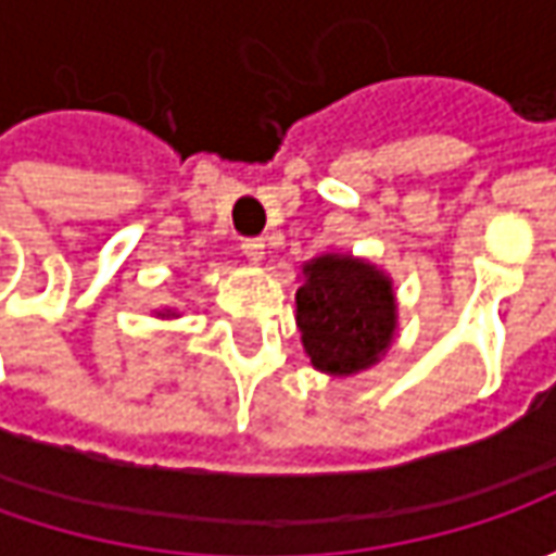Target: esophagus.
Returning a JSON list of instances; mask_svg holds the SVG:
<instances>
[{"instance_id": "34e87169", "label": "esophagus", "mask_w": 556, "mask_h": 556, "mask_svg": "<svg viewBox=\"0 0 556 556\" xmlns=\"http://www.w3.org/2000/svg\"><path fill=\"white\" fill-rule=\"evenodd\" d=\"M241 250H244L253 263H263V256H266V241H263V238H244Z\"/></svg>"}]
</instances>
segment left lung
Listing matches in <instances>:
<instances>
[{"label":"left lung","instance_id":"1","mask_svg":"<svg viewBox=\"0 0 556 556\" xmlns=\"http://www.w3.org/2000/svg\"><path fill=\"white\" fill-rule=\"evenodd\" d=\"M393 281L346 253H325L303 266L296 328L318 371L350 377L380 362L395 337Z\"/></svg>","mask_w":556,"mask_h":556}]
</instances>
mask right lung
Returning a JSON list of instances; mask_svg holds the SVG:
<instances>
[{
  "mask_svg": "<svg viewBox=\"0 0 556 556\" xmlns=\"http://www.w3.org/2000/svg\"><path fill=\"white\" fill-rule=\"evenodd\" d=\"M157 315H161V318H176V312L173 309H163V312H157Z\"/></svg>",
  "mask_w": 556,
  "mask_h": 556,
  "instance_id": "add662e5",
  "label": "right lung"
}]
</instances>
